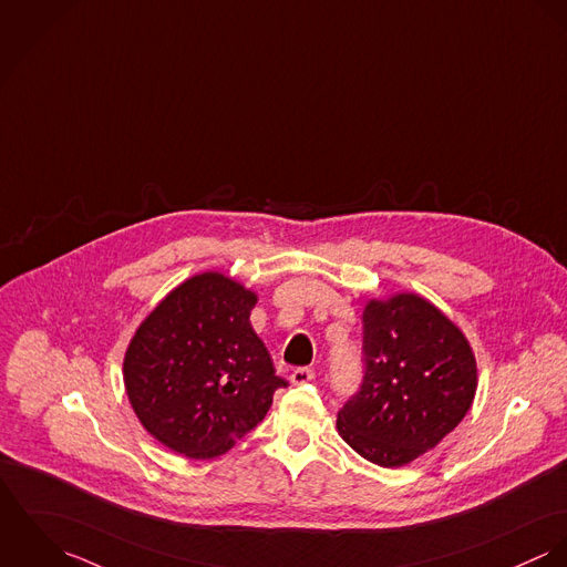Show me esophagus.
I'll return each mask as SVG.
<instances>
[{"label":"esophagus","mask_w":567,"mask_h":567,"mask_svg":"<svg viewBox=\"0 0 567 567\" xmlns=\"http://www.w3.org/2000/svg\"><path fill=\"white\" fill-rule=\"evenodd\" d=\"M315 378V372L311 368H296L291 372V382L293 384H305V382H311Z\"/></svg>","instance_id":"34e87169"}]
</instances>
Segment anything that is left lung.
<instances>
[{"label": "left lung", "instance_id": "obj_1", "mask_svg": "<svg viewBox=\"0 0 567 567\" xmlns=\"http://www.w3.org/2000/svg\"><path fill=\"white\" fill-rule=\"evenodd\" d=\"M476 361L463 332L429 300L400 293L363 311V380L339 409L343 441L380 467L435 447L472 406Z\"/></svg>", "mask_w": 567, "mask_h": 567}]
</instances>
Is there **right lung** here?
Listing matches in <instances>:
<instances>
[{
  "mask_svg": "<svg viewBox=\"0 0 567 567\" xmlns=\"http://www.w3.org/2000/svg\"><path fill=\"white\" fill-rule=\"evenodd\" d=\"M256 296L206 271L176 287L134 332L124 359L130 404L145 431L190 458H213L267 415L276 377L250 311Z\"/></svg>",
  "mask_w": 567,
  "mask_h": 567,
  "instance_id": "right-lung-1",
  "label": "right lung"
}]
</instances>
